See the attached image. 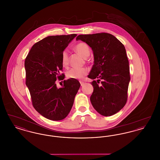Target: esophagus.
I'll list each match as a JSON object with an SVG mask.
<instances>
[{
    "instance_id": "34e87169",
    "label": "esophagus",
    "mask_w": 160,
    "mask_h": 160,
    "mask_svg": "<svg viewBox=\"0 0 160 160\" xmlns=\"http://www.w3.org/2000/svg\"><path fill=\"white\" fill-rule=\"evenodd\" d=\"M80 84H81L82 86H83L84 84V83L83 82H80Z\"/></svg>"
}]
</instances>
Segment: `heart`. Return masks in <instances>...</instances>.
<instances>
[{
    "label": "heart",
    "mask_w": 160,
    "mask_h": 160,
    "mask_svg": "<svg viewBox=\"0 0 160 160\" xmlns=\"http://www.w3.org/2000/svg\"><path fill=\"white\" fill-rule=\"evenodd\" d=\"M74 50L84 58H87L90 54V48L88 45L81 42L74 47ZM61 63L62 66L66 67L68 65L69 57L68 52L64 50L61 54ZM88 74V69L84 68H71L67 72V76L69 78L82 80Z\"/></svg>",
    "instance_id": "obj_1"
}]
</instances>
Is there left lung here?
I'll return each instance as SVG.
<instances>
[{"instance_id": "left-lung-1", "label": "left lung", "mask_w": 160, "mask_h": 160, "mask_svg": "<svg viewBox=\"0 0 160 160\" xmlns=\"http://www.w3.org/2000/svg\"><path fill=\"white\" fill-rule=\"evenodd\" d=\"M76 40L86 42L93 53L94 64L88 76L93 80L91 82L93 91L90 97L92 105L102 116L116 114L127 102L130 81L125 47L107 33L80 35ZM99 81L101 85L98 84Z\"/></svg>"}]
</instances>
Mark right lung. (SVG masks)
Listing matches in <instances>:
<instances>
[{"mask_svg": "<svg viewBox=\"0 0 160 160\" xmlns=\"http://www.w3.org/2000/svg\"><path fill=\"white\" fill-rule=\"evenodd\" d=\"M77 34L49 36L35 43L25 62L26 84L33 106L42 116L61 121L70 112L80 83L77 79L63 81L58 88L56 81L64 79L60 72L63 66L61 54Z\"/></svg>", "mask_w": 160, "mask_h": 160, "instance_id": "add662e5", "label": "right lung"}]
</instances>
